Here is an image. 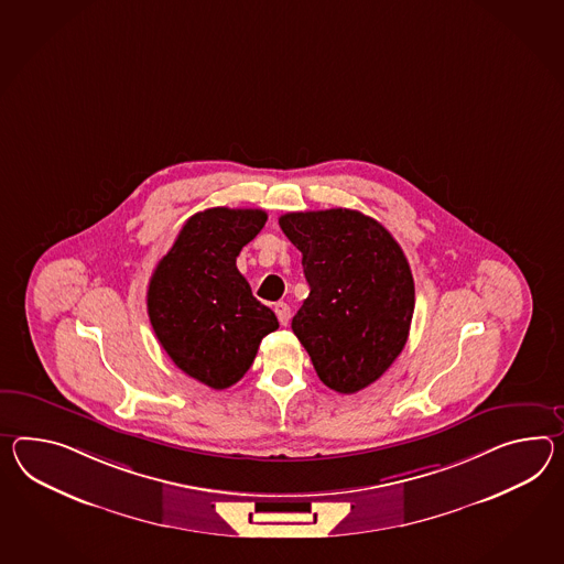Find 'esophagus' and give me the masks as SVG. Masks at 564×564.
I'll list each match as a JSON object with an SVG mask.
<instances>
[{
    "mask_svg": "<svg viewBox=\"0 0 564 564\" xmlns=\"http://www.w3.org/2000/svg\"><path fill=\"white\" fill-rule=\"evenodd\" d=\"M275 314L279 317V324L281 326H288L289 319H291V307L285 302L275 303Z\"/></svg>",
    "mask_w": 564,
    "mask_h": 564,
    "instance_id": "34e87169",
    "label": "esophagus"
}]
</instances>
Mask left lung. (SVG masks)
<instances>
[{
    "label": "left lung",
    "instance_id": "left-lung-1",
    "mask_svg": "<svg viewBox=\"0 0 564 564\" xmlns=\"http://www.w3.org/2000/svg\"><path fill=\"white\" fill-rule=\"evenodd\" d=\"M279 226L302 252L310 285L291 330L322 383L357 393L408 343L415 305L410 262L395 238L357 209L289 212Z\"/></svg>",
    "mask_w": 564,
    "mask_h": 564
}]
</instances>
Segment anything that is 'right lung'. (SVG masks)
<instances>
[{
	"label": "right lung",
	"instance_id": "1",
	"mask_svg": "<svg viewBox=\"0 0 564 564\" xmlns=\"http://www.w3.org/2000/svg\"><path fill=\"white\" fill-rule=\"evenodd\" d=\"M264 221L262 209L195 214L149 283L147 305L159 343L181 371L212 389L238 383L262 338L279 328L236 269V257Z\"/></svg>",
	"mask_w": 564,
	"mask_h": 564
}]
</instances>
